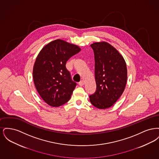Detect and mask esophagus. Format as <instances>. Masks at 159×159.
Returning <instances> with one entry per match:
<instances>
[{
	"label": "esophagus",
	"instance_id": "esophagus-1",
	"mask_svg": "<svg viewBox=\"0 0 159 159\" xmlns=\"http://www.w3.org/2000/svg\"><path fill=\"white\" fill-rule=\"evenodd\" d=\"M84 84V82L83 81V80L79 82V86H83V84Z\"/></svg>",
	"mask_w": 159,
	"mask_h": 159
}]
</instances>
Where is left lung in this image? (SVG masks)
Masks as SVG:
<instances>
[{"label": "left lung", "mask_w": 159, "mask_h": 159, "mask_svg": "<svg viewBox=\"0 0 159 159\" xmlns=\"http://www.w3.org/2000/svg\"><path fill=\"white\" fill-rule=\"evenodd\" d=\"M91 46L95 57L97 90L89 100L95 107L106 109L113 106L125 89L126 64L119 51L106 42H95Z\"/></svg>", "instance_id": "left-lung-1"}]
</instances>
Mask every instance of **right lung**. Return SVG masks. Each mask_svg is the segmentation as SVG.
<instances>
[{
  "mask_svg": "<svg viewBox=\"0 0 159 159\" xmlns=\"http://www.w3.org/2000/svg\"><path fill=\"white\" fill-rule=\"evenodd\" d=\"M80 50L77 45L57 39L38 54L33 70V80L39 94L48 105L59 107L71 98L76 83L71 80L66 64Z\"/></svg>",
  "mask_w": 159,
  "mask_h": 159,
  "instance_id": "1",
  "label": "right lung"
}]
</instances>
